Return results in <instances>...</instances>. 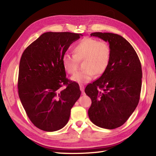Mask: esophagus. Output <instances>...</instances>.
<instances>
[{
    "mask_svg": "<svg viewBox=\"0 0 156 156\" xmlns=\"http://www.w3.org/2000/svg\"><path fill=\"white\" fill-rule=\"evenodd\" d=\"M80 90L82 91V93H84V87L83 85H80Z\"/></svg>",
    "mask_w": 156,
    "mask_h": 156,
    "instance_id": "34e87169",
    "label": "esophagus"
}]
</instances>
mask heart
<instances>
[{
  "label": "heart",
  "mask_w": 156,
  "mask_h": 156,
  "mask_svg": "<svg viewBox=\"0 0 156 156\" xmlns=\"http://www.w3.org/2000/svg\"><path fill=\"white\" fill-rule=\"evenodd\" d=\"M73 54H65L62 58L64 70L69 74H74L78 67V62L83 61L82 71L71 77L76 83L90 82L95 74L100 76L107 69L111 59V48L107 42L86 37L76 44L72 48Z\"/></svg>",
  "instance_id": "1"
}]
</instances>
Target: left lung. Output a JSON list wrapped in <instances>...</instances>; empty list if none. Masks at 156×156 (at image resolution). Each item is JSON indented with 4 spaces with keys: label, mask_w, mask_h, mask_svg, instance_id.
Masks as SVG:
<instances>
[{
    "label": "left lung",
    "mask_w": 156,
    "mask_h": 156,
    "mask_svg": "<svg viewBox=\"0 0 156 156\" xmlns=\"http://www.w3.org/2000/svg\"><path fill=\"white\" fill-rule=\"evenodd\" d=\"M90 35L108 42L111 59L101 77L85 88L92 101L88 117L98 127L113 129L127 121L139 103L141 62L132 45L122 36L101 32Z\"/></svg>",
    "instance_id": "obj_1"
}]
</instances>
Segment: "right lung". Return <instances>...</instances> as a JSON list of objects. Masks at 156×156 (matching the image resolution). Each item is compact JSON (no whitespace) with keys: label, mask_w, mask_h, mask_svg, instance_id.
<instances>
[{"label":"right lung","mask_w":156,"mask_h":156,"mask_svg":"<svg viewBox=\"0 0 156 156\" xmlns=\"http://www.w3.org/2000/svg\"><path fill=\"white\" fill-rule=\"evenodd\" d=\"M82 35L44 33L23 53L18 78L19 98L32 123L41 130L51 132L64 127L80 97L78 84L66 78L62 58ZM64 85L66 88L62 89Z\"/></svg>","instance_id":"obj_1"}]
</instances>
